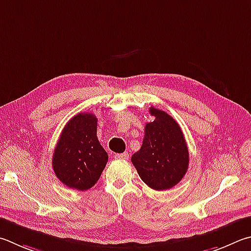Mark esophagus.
Listing matches in <instances>:
<instances>
[{"label":"esophagus","instance_id":"obj_1","mask_svg":"<svg viewBox=\"0 0 251 251\" xmlns=\"http://www.w3.org/2000/svg\"><path fill=\"white\" fill-rule=\"evenodd\" d=\"M115 159H123V160H127V159L129 158V154L128 152H123V153H115V156H114Z\"/></svg>","mask_w":251,"mask_h":251}]
</instances>
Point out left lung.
Returning a JSON list of instances; mask_svg holds the SVG:
<instances>
[{"instance_id":"1","label":"left lung","mask_w":251,"mask_h":251,"mask_svg":"<svg viewBox=\"0 0 251 251\" xmlns=\"http://www.w3.org/2000/svg\"><path fill=\"white\" fill-rule=\"evenodd\" d=\"M149 113L154 120L146 124L143 145L131 156V162L149 188L169 190L179 183L188 170V146L175 118L152 106Z\"/></svg>"}]
</instances>
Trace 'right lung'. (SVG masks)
I'll return each mask as SVG.
<instances>
[{
	"instance_id": "obj_1",
	"label": "right lung",
	"mask_w": 251,
	"mask_h": 251,
	"mask_svg": "<svg viewBox=\"0 0 251 251\" xmlns=\"http://www.w3.org/2000/svg\"><path fill=\"white\" fill-rule=\"evenodd\" d=\"M98 118L79 113L67 123L52 156V169L63 184L85 191L97 183L108 156L97 137Z\"/></svg>"
}]
</instances>
